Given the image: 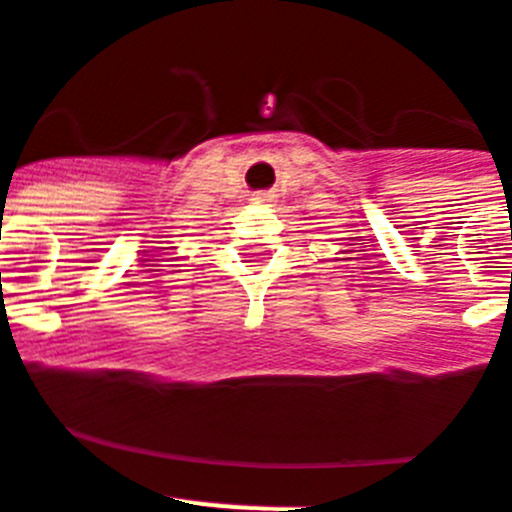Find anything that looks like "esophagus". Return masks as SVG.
Masks as SVG:
<instances>
[{"label":"esophagus","instance_id":"1","mask_svg":"<svg viewBox=\"0 0 512 512\" xmlns=\"http://www.w3.org/2000/svg\"><path fill=\"white\" fill-rule=\"evenodd\" d=\"M270 201H273V195H270V193H255V195H252V203H257V206H268Z\"/></svg>","mask_w":512,"mask_h":512}]
</instances>
